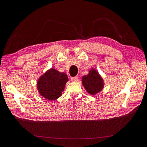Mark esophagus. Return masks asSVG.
Wrapping results in <instances>:
<instances>
[{"label":"esophagus","mask_w":147,"mask_h":147,"mask_svg":"<svg viewBox=\"0 0 147 147\" xmlns=\"http://www.w3.org/2000/svg\"><path fill=\"white\" fill-rule=\"evenodd\" d=\"M78 80V77H75L71 78V81H72V82H77Z\"/></svg>","instance_id":"obj_1"}]
</instances>
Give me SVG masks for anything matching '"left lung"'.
I'll list each match as a JSON object with an SVG mask.
<instances>
[{"instance_id":"obj_1","label":"left lung","mask_w":147,"mask_h":147,"mask_svg":"<svg viewBox=\"0 0 147 147\" xmlns=\"http://www.w3.org/2000/svg\"><path fill=\"white\" fill-rule=\"evenodd\" d=\"M82 82L87 92L92 96L100 92L104 87L103 78L97 70L94 68L90 70L88 75L83 76Z\"/></svg>"}]
</instances>
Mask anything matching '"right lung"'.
Returning a JSON list of instances; mask_svg holds the SVG:
<instances>
[{"instance_id": "obj_1", "label": "right lung", "mask_w": 147, "mask_h": 147, "mask_svg": "<svg viewBox=\"0 0 147 147\" xmlns=\"http://www.w3.org/2000/svg\"><path fill=\"white\" fill-rule=\"evenodd\" d=\"M68 81V77L65 73L51 68L39 77L37 88L41 96L48 100H54L61 96Z\"/></svg>"}]
</instances>
